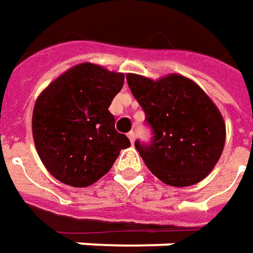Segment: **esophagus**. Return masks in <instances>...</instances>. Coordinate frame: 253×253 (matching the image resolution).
<instances>
[{"label": "esophagus", "mask_w": 253, "mask_h": 253, "mask_svg": "<svg viewBox=\"0 0 253 253\" xmlns=\"http://www.w3.org/2000/svg\"><path fill=\"white\" fill-rule=\"evenodd\" d=\"M135 136H136V135H135V132H133V130H130L129 133H128V138H129L130 143H133V142H135Z\"/></svg>", "instance_id": "34e87169"}]
</instances>
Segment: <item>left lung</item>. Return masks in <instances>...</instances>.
Masks as SVG:
<instances>
[{
  "label": "left lung",
  "instance_id": "1",
  "mask_svg": "<svg viewBox=\"0 0 253 253\" xmlns=\"http://www.w3.org/2000/svg\"><path fill=\"white\" fill-rule=\"evenodd\" d=\"M126 82L145 111L150 142H135L140 157L164 184L189 186L213 170L225 142L223 117L191 79L169 75L159 81L128 74Z\"/></svg>",
  "mask_w": 253,
  "mask_h": 253
}]
</instances>
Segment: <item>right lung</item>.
Segmentation results:
<instances>
[{"mask_svg": "<svg viewBox=\"0 0 253 253\" xmlns=\"http://www.w3.org/2000/svg\"><path fill=\"white\" fill-rule=\"evenodd\" d=\"M124 74L89 62L71 68L36 100L33 139L45 169L67 185L84 188L107 174L129 139L115 129L108 107Z\"/></svg>", "mask_w": 253, "mask_h": 253, "instance_id": "right-lung-1", "label": "right lung"}]
</instances>
